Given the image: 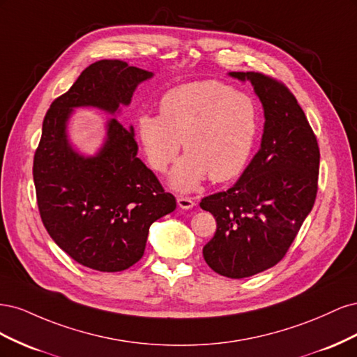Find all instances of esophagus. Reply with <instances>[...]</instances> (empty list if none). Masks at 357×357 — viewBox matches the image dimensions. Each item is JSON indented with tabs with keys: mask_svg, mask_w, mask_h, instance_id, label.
I'll return each mask as SVG.
<instances>
[{
	"mask_svg": "<svg viewBox=\"0 0 357 357\" xmlns=\"http://www.w3.org/2000/svg\"><path fill=\"white\" fill-rule=\"evenodd\" d=\"M177 204H178V207L183 210H190V208H193V205H195L193 199L188 198V197H177Z\"/></svg>",
	"mask_w": 357,
	"mask_h": 357,
	"instance_id": "34e87169",
	"label": "esophagus"
}]
</instances>
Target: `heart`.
Masks as SVG:
<instances>
[{
  "instance_id": "obj_1",
  "label": "heart",
  "mask_w": 357,
  "mask_h": 357,
  "mask_svg": "<svg viewBox=\"0 0 357 357\" xmlns=\"http://www.w3.org/2000/svg\"><path fill=\"white\" fill-rule=\"evenodd\" d=\"M160 114L143 113L135 135L149 165L164 172L183 147L169 185L192 192L208 176L225 181L240 174L252 155L257 132V107L250 95L218 80L177 86L159 101Z\"/></svg>"
}]
</instances>
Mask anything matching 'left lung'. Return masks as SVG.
<instances>
[{
    "instance_id": "obj_1",
    "label": "left lung",
    "mask_w": 357,
    "mask_h": 357,
    "mask_svg": "<svg viewBox=\"0 0 357 357\" xmlns=\"http://www.w3.org/2000/svg\"><path fill=\"white\" fill-rule=\"evenodd\" d=\"M229 75L252 83L264 107V134L238 181L201 201L218 222L202 255L218 274L244 278L287 253L316 201L320 152L305 113L283 83L253 71Z\"/></svg>"
}]
</instances>
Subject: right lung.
I'll list each match as a JSON object with an SVG mask.
<instances>
[{
    "mask_svg": "<svg viewBox=\"0 0 357 357\" xmlns=\"http://www.w3.org/2000/svg\"><path fill=\"white\" fill-rule=\"evenodd\" d=\"M152 77L123 61H96L52 102L43 121L32 168L43 225L75 262L96 271L117 273L137 264L150 225L177 204L137 158L132 126L109 119L102 146L86 156L70 143L68 121L79 107L117 114L131 104L137 86Z\"/></svg>",
    "mask_w": 357,
    "mask_h": 357,
    "instance_id": "1",
    "label": "right lung"
}]
</instances>
